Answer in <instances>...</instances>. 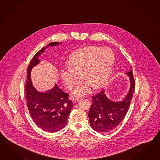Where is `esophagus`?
Instances as JSON below:
<instances>
[{
    "label": "esophagus",
    "instance_id": "34e87169",
    "mask_svg": "<svg viewBox=\"0 0 160 160\" xmlns=\"http://www.w3.org/2000/svg\"><path fill=\"white\" fill-rule=\"evenodd\" d=\"M80 100V98H73L72 102H73V103H76V102H78V101H79Z\"/></svg>",
    "mask_w": 160,
    "mask_h": 160
}]
</instances>
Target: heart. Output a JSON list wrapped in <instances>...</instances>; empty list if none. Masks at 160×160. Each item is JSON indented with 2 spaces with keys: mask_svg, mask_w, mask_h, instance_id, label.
I'll return each mask as SVG.
<instances>
[{
  "mask_svg": "<svg viewBox=\"0 0 160 160\" xmlns=\"http://www.w3.org/2000/svg\"><path fill=\"white\" fill-rule=\"evenodd\" d=\"M114 62V53L110 48L88 46L72 54L69 66L61 69V76L66 87L71 90L82 82L84 75L87 82L72 91L75 96H83L91 92L93 87L100 88L105 85Z\"/></svg>",
  "mask_w": 160,
  "mask_h": 160,
  "instance_id": "obj_1",
  "label": "heart"
}]
</instances>
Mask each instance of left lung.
<instances>
[{
  "label": "left lung",
  "mask_w": 160,
  "mask_h": 160,
  "mask_svg": "<svg viewBox=\"0 0 160 160\" xmlns=\"http://www.w3.org/2000/svg\"><path fill=\"white\" fill-rule=\"evenodd\" d=\"M125 74L129 78L130 88L122 100L117 102L108 98L104 90L92 96L88 117L91 126L96 132H107L112 130L120 124L127 114L135 88L132 67L130 72Z\"/></svg>",
  "instance_id": "8db88e82"
}]
</instances>
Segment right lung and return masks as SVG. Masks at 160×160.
I'll return each mask as SVG.
<instances>
[{
	"label": "right lung",
	"mask_w": 160,
	"mask_h": 160,
	"mask_svg": "<svg viewBox=\"0 0 160 160\" xmlns=\"http://www.w3.org/2000/svg\"><path fill=\"white\" fill-rule=\"evenodd\" d=\"M61 42H51L34 55L28 68V81L26 95L28 110L34 122L40 128L50 132H58L65 126L73 103L68 100L69 95L58 88L56 84L53 88L41 92L32 84L31 72L40 63L39 57L46 48L56 46Z\"/></svg>",
	"instance_id": "add662e5"
}]
</instances>
